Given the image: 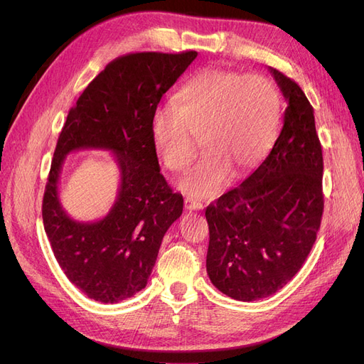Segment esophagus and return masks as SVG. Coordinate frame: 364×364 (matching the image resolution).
Segmentation results:
<instances>
[{
    "label": "esophagus",
    "instance_id": "esophagus-1",
    "mask_svg": "<svg viewBox=\"0 0 364 364\" xmlns=\"http://www.w3.org/2000/svg\"><path fill=\"white\" fill-rule=\"evenodd\" d=\"M203 203L196 200V199H190V197H186L185 199V209H188V211H197V209H202Z\"/></svg>",
    "mask_w": 364,
    "mask_h": 364
}]
</instances>
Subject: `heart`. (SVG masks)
<instances>
[{
	"label": "heart",
	"mask_w": 364,
	"mask_h": 364,
	"mask_svg": "<svg viewBox=\"0 0 364 364\" xmlns=\"http://www.w3.org/2000/svg\"><path fill=\"white\" fill-rule=\"evenodd\" d=\"M159 106L151 119V141L165 167L188 165L202 136L206 151L179 181L194 197H213L269 155L281 124V95L261 74L203 70Z\"/></svg>",
	"instance_id": "obj_1"
}]
</instances>
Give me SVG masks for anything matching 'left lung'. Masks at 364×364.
<instances>
[{"instance_id":"left-lung-1","label":"left lung","mask_w":364,"mask_h":364,"mask_svg":"<svg viewBox=\"0 0 364 364\" xmlns=\"http://www.w3.org/2000/svg\"><path fill=\"white\" fill-rule=\"evenodd\" d=\"M287 102L269 156L237 188L206 208L208 277L237 301H258L301 270L323 213L322 146L301 86L270 68Z\"/></svg>"}]
</instances>
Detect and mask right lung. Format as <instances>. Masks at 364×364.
Wrapping results in <instances>:
<instances>
[{
    "mask_svg": "<svg viewBox=\"0 0 364 364\" xmlns=\"http://www.w3.org/2000/svg\"><path fill=\"white\" fill-rule=\"evenodd\" d=\"M196 58V51L121 56L87 85L65 121L42 218L60 269L90 299L115 304L144 289L165 232L182 214V196L161 174L151 119ZM86 148L112 151L120 171L117 200L97 223L71 219L57 190L64 158Z\"/></svg>",
    "mask_w": 364,
    "mask_h": 364,
    "instance_id": "add662e5",
    "label": "right lung"
}]
</instances>
